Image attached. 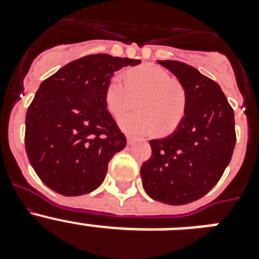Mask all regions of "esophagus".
I'll list each match as a JSON object with an SVG mask.
<instances>
[{"label":"esophagus","mask_w":259,"mask_h":259,"mask_svg":"<svg viewBox=\"0 0 259 259\" xmlns=\"http://www.w3.org/2000/svg\"><path fill=\"white\" fill-rule=\"evenodd\" d=\"M127 143H128V144H134V143H135V139H134V137L128 136V137H127Z\"/></svg>","instance_id":"obj_1"}]
</instances>
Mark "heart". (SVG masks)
Here are the masks:
<instances>
[{"mask_svg":"<svg viewBox=\"0 0 259 259\" xmlns=\"http://www.w3.org/2000/svg\"><path fill=\"white\" fill-rule=\"evenodd\" d=\"M143 96L139 104L141 113L128 114L120 118L119 125L135 136L159 131L170 135L178 128L185 113L184 89L172 81L171 75L159 66L144 65L115 75L107 84L106 105L114 116H120L135 105V97Z\"/></svg>","mask_w":259,"mask_h":259,"instance_id":"b5f03b06","label":"heart"}]
</instances>
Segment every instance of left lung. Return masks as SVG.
Segmentation results:
<instances>
[{"label":"left lung","instance_id":"1","mask_svg":"<svg viewBox=\"0 0 259 259\" xmlns=\"http://www.w3.org/2000/svg\"><path fill=\"white\" fill-rule=\"evenodd\" d=\"M179 80L187 105L170 136L150 140L152 157L141 166L144 189L168 205H185L214 187L232 157L235 115L219 84L179 61H158Z\"/></svg>","mask_w":259,"mask_h":259}]
</instances>
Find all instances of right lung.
<instances>
[{"label":"right lung","instance_id":"obj_1","mask_svg":"<svg viewBox=\"0 0 259 259\" xmlns=\"http://www.w3.org/2000/svg\"><path fill=\"white\" fill-rule=\"evenodd\" d=\"M140 59L92 54L41 83L26 115V152L42 183L63 196L98 188L127 140L106 105L114 72Z\"/></svg>","mask_w":259,"mask_h":259}]
</instances>
